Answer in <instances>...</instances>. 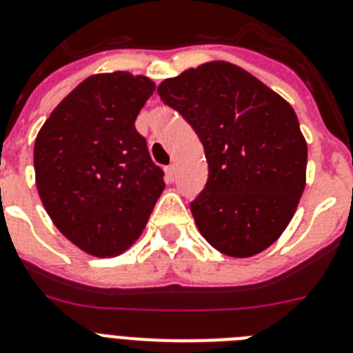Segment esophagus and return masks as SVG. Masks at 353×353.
<instances>
[{
	"label": "esophagus",
	"instance_id": "esophagus-1",
	"mask_svg": "<svg viewBox=\"0 0 353 353\" xmlns=\"http://www.w3.org/2000/svg\"><path fill=\"white\" fill-rule=\"evenodd\" d=\"M165 176H167L168 183L174 181V177H176V165H168V167L165 168Z\"/></svg>",
	"mask_w": 353,
	"mask_h": 353
}]
</instances>
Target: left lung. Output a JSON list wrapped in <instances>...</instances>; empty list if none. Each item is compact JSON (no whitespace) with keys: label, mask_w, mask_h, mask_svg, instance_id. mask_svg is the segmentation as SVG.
I'll return each instance as SVG.
<instances>
[{"label":"left lung","mask_w":353,"mask_h":353,"mask_svg":"<svg viewBox=\"0 0 353 353\" xmlns=\"http://www.w3.org/2000/svg\"><path fill=\"white\" fill-rule=\"evenodd\" d=\"M204 147L208 181L190 204L201 235L228 256L268 250L305 188L307 141L294 109L256 77L213 61L158 85Z\"/></svg>","instance_id":"obj_1"}]
</instances>
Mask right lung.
Listing matches in <instances>:
<instances>
[{"instance_id": "1", "label": "right lung", "mask_w": 353, "mask_h": 353, "mask_svg": "<svg viewBox=\"0 0 353 353\" xmlns=\"http://www.w3.org/2000/svg\"><path fill=\"white\" fill-rule=\"evenodd\" d=\"M154 84L127 71L88 77L35 138V185L59 232L93 256H114L143 232L165 188L136 131Z\"/></svg>"}]
</instances>
